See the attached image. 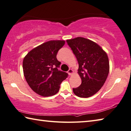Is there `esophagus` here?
Here are the masks:
<instances>
[{
  "instance_id": "obj_1",
  "label": "esophagus",
  "mask_w": 131,
  "mask_h": 131,
  "mask_svg": "<svg viewBox=\"0 0 131 131\" xmlns=\"http://www.w3.org/2000/svg\"><path fill=\"white\" fill-rule=\"evenodd\" d=\"M68 74L70 75H72V74H73V70H72V69H69V70L68 71Z\"/></svg>"
}]
</instances>
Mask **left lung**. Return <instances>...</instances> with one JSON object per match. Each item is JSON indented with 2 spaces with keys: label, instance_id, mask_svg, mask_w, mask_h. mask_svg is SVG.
<instances>
[{
  "label": "left lung",
  "instance_id": "8db88e82",
  "mask_svg": "<svg viewBox=\"0 0 131 131\" xmlns=\"http://www.w3.org/2000/svg\"><path fill=\"white\" fill-rule=\"evenodd\" d=\"M79 64L78 73L82 83L73 92L80 97L86 98L101 89L109 73L107 53L96 43L86 38L77 37L67 40Z\"/></svg>",
  "mask_w": 131,
  "mask_h": 131
}]
</instances>
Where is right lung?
<instances>
[{
    "label": "right lung",
    "instance_id": "right-lung-1",
    "mask_svg": "<svg viewBox=\"0 0 131 131\" xmlns=\"http://www.w3.org/2000/svg\"><path fill=\"white\" fill-rule=\"evenodd\" d=\"M65 44L64 40H50L31 50L24 58L23 67L26 81L30 88L44 97L54 95L60 85L68 77L66 72L58 70L61 63L56 56Z\"/></svg>",
    "mask_w": 131,
    "mask_h": 131
}]
</instances>
